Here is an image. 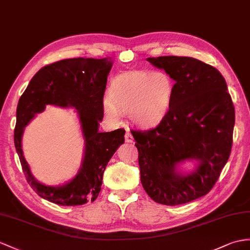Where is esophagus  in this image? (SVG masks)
Instances as JSON below:
<instances>
[{
  "mask_svg": "<svg viewBox=\"0 0 250 250\" xmlns=\"http://www.w3.org/2000/svg\"><path fill=\"white\" fill-rule=\"evenodd\" d=\"M125 141L127 143H132L133 142V137H132L131 132L129 130H126V132H125Z\"/></svg>",
  "mask_w": 250,
  "mask_h": 250,
  "instance_id": "obj_1",
  "label": "esophagus"
}]
</instances>
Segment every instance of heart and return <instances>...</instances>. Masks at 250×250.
<instances>
[{
  "label": "heart",
  "instance_id": "obj_1",
  "mask_svg": "<svg viewBox=\"0 0 250 250\" xmlns=\"http://www.w3.org/2000/svg\"><path fill=\"white\" fill-rule=\"evenodd\" d=\"M174 82L162 71L139 70L113 78L108 99L104 102L109 118L117 119L118 112L129 114L141 127H154L166 117L174 96Z\"/></svg>",
  "mask_w": 250,
  "mask_h": 250
}]
</instances>
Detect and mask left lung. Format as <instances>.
<instances>
[{"instance_id":"1","label":"left lung","mask_w":250,"mask_h":250,"mask_svg":"<svg viewBox=\"0 0 250 250\" xmlns=\"http://www.w3.org/2000/svg\"><path fill=\"white\" fill-rule=\"evenodd\" d=\"M147 62L175 81L171 107L155 128L131 130L139 151L141 182L156 203L177 206L208 194L228 161L234 106L217 69L192 57L160 56ZM196 160L195 171L181 175L175 166Z\"/></svg>"}]
</instances>
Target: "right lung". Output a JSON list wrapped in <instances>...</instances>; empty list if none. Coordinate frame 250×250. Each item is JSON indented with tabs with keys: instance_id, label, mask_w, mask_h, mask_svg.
Returning a JSON list of instances; mask_svg holds the SVG:
<instances>
[{
	"instance_id": "add662e5",
	"label": "right lung",
	"mask_w": 250,
	"mask_h": 250,
	"mask_svg": "<svg viewBox=\"0 0 250 250\" xmlns=\"http://www.w3.org/2000/svg\"><path fill=\"white\" fill-rule=\"evenodd\" d=\"M112 62L107 58H70L41 68L29 82L17 108L15 146L29 186L42 198L60 206H79L99 196L107 163L121 144L125 130L100 132L99 122L104 115V93ZM46 104L74 106L80 113L85 138V156L76 178L62 187H48L33 177L23 159V127Z\"/></svg>"
}]
</instances>
